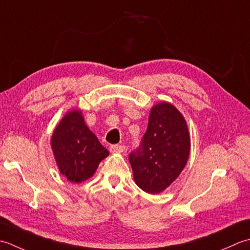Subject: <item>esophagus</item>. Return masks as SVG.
Returning a JSON list of instances; mask_svg holds the SVG:
<instances>
[{
	"mask_svg": "<svg viewBox=\"0 0 250 250\" xmlns=\"http://www.w3.org/2000/svg\"><path fill=\"white\" fill-rule=\"evenodd\" d=\"M110 151L112 153H122L125 151V146L122 145H112L110 146Z\"/></svg>",
	"mask_w": 250,
	"mask_h": 250,
	"instance_id": "esophagus-1",
	"label": "esophagus"
}]
</instances>
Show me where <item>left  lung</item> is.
<instances>
[{"label":"left lung","instance_id":"obj_1","mask_svg":"<svg viewBox=\"0 0 250 250\" xmlns=\"http://www.w3.org/2000/svg\"><path fill=\"white\" fill-rule=\"evenodd\" d=\"M189 154L185 118L170 104L154 105L139 146L129 154L137 186L151 194L164 191L180 175Z\"/></svg>","mask_w":250,"mask_h":250}]
</instances>
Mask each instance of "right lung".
<instances>
[{"instance_id":"add662e5","label":"right lung","mask_w":250,"mask_h":250,"mask_svg":"<svg viewBox=\"0 0 250 250\" xmlns=\"http://www.w3.org/2000/svg\"><path fill=\"white\" fill-rule=\"evenodd\" d=\"M52 149L61 174L75 183L93 176L99 163L109 155V151L86 126L79 110L65 114L56 127Z\"/></svg>"}]
</instances>
